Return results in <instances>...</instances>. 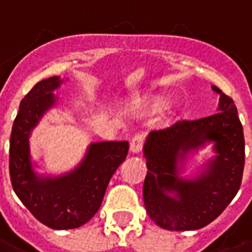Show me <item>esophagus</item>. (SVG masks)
<instances>
[{"label":"esophagus","instance_id":"34e87169","mask_svg":"<svg viewBox=\"0 0 252 252\" xmlns=\"http://www.w3.org/2000/svg\"><path fill=\"white\" fill-rule=\"evenodd\" d=\"M144 141H145V137H144V134H134L132 140H130L129 144V149L130 152H133V153H139V152L143 151L144 148Z\"/></svg>","mask_w":252,"mask_h":252}]
</instances>
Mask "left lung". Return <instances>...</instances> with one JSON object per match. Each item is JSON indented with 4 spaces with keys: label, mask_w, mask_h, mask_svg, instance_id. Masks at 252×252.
<instances>
[{
    "label": "left lung",
    "mask_w": 252,
    "mask_h": 252,
    "mask_svg": "<svg viewBox=\"0 0 252 252\" xmlns=\"http://www.w3.org/2000/svg\"><path fill=\"white\" fill-rule=\"evenodd\" d=\"M220 112L194 120H178L151 132L144 145L149 172L144 181V205L156 224L170 231L198 230L228 206L241 188L245 136L234 100L217 86ZM215 141L217 156L195 180L178 176L186 153ZM168 192H174L172 197Z\"/></svg>",
    "instance_id": "1"
}]
</instances>
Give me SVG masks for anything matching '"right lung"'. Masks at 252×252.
<instances>
[{"label":"right lung","instance_id":"right-lung-1","mask_svg":"<svg viewBox=\"0 0 252 252\" xmlns=\"http://www.w3.org/2000/svg\"><path fill=\"white\" fill-rule=\"evenodd\" d=\"M62 80L51 76L26 94L10 134L9 170L11 186L36 220L54 230L80 227L95 216L112 174L126 160L128 141L92 144L83 162L70 174L38 177L32 168L29 134L42 115L55 103L53 91Z\"/></svg>","mask_w":252,"mask_h":252}]
</instances>
